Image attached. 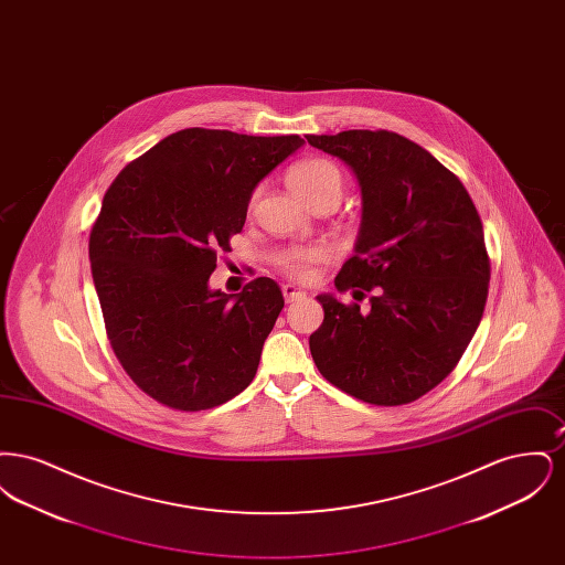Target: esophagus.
<instances>
[{"instance_id":"34e87169","label":"esophagus","mask_w":565,"mask_h":565,"mask_svg":"<svg viewBox=\"0 0 565 565\" xmlns=\"http://www.w3.org/2000/svg\"><path fill=\"white\" fill-rule=\"evenodd\" d=\"M281 292H284L286 302H295V300H300V298H305V296H307L302 290H298L296 286H290V284H286V286L281 288Z\"/></svg>"}]
</instances>
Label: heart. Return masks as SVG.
I'll list each match as a JSON object with an SVG mask.
<instances>
[{
    "mask_svg": "<svg viewBox=\"0 0 565 565\" xmlns=\"http://www.w3.org/2000/svg\"><path fill=\"white\" fill-rule=\"evenodd\" d=\"M288 184L298 199H302L309 207L322 199L341 201L343 194V175L337 164L323 159H309L298 162L288 173ZM260 190H256L249 199V207L256 205ZM326 260V249L311 247H295L279 256V269L296 281H307L313 275V267Z\"/></svg>",
    "mask_w": 565,
    "mask_h": 565,
    "instance_id": "b5f03b06",
    "label": "heart"
}]
</instances>
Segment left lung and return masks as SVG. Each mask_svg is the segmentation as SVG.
Wrapping results in <instances>:
<instances>
[{"mask_svg": "<svg viewBox=\"0 0 565 565\" xmlns=\"http://www.w3.org/2000/svg\"><path fill=\"white\" fill-rule=\"evenodd\" d=\"M348 162L362 190L355 254L339 292L320 295L323 322L309 350L318 371L358 401L413 403L456 369L483 318L489 256L468 190L415 141L392 131L307 135Z\"/></svg>", "mask_w": 565, "mask_h": 565, "instance_id": "obj_1", "label": "left lung"}]
</instances>
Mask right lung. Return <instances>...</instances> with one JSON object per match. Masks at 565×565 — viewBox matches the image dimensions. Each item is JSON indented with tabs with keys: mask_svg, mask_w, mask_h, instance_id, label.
Here are the masks:
<instances>
[{
	"mask_svg": "<svg viewBox=\"0 0 565 565\" xmlns=\"http://www.w3.org/2000/svg\"><path fill=\"white\" fill-rule=\"evenodd\" d=\"M305 143L298 135L184 129L129 162L97 215L88 258L109 345L135 385L178 411L224 404L252 383L284 296L270 277L210 290L252 192Z\"/></svg>",
	"mask_w": 565,
	"mask_h": 565,
	"instance_id": "add662e5",
	"label": "right lung"
}]
</instances>
